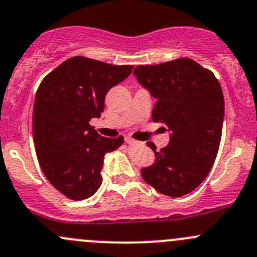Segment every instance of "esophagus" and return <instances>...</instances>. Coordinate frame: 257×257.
<instances>
[{"label":"esophagus","instance_id":"34e87169","mask_svg":"<svg viewBox=\"0 0 257 257\" xmlns=\"http://www.w3.org/2000/svg\"><path fill=\"white\" fill-rule=\"evenodd\" d=\"M125 142L128 144H132V145H133V144H143V143H139V142H136L134 139H132V138H125Z\"/></svg>","mask_w":257,"mask_h":257}]
</instances>
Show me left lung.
Returning <instances> with one entry per match:
<instances>
[{"mask_svg":"<svg viewBox=\"0 0 257 257\" xmlns=\"http://www.w3.org/2000/svg\"><path fill=\"white\" fill-rule=\"evenodd\" d=\"M139 84L157 99L152 118L169 132V144L142 177L160 194L172 198L195 190L208 177L216 158L224 121V95L211 71L190 58L133 71Z\"/></svg>","mask_w":257,"mask_h":257,"instance_id":"1","label":"left lung"}]
</instances>
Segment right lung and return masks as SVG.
Masks as SVG:
<instances>
[{
	"label": "right lung",
	"mask_w": 257,
	"mask_h": 257,
	"mask_svg": "<svg viewBox=\"0 0 257 257\" xmlns=\"http://www.w3.org/2000/svg\"><path fill=\"white\" fill-rule=\"evenodd\" d=\"M133 66H112L84 57L59 64L42 80L33 107V139L43 174L67 198L83 200L102 185L103 159L123 137L99 136L89 124L104 110L108 90Z\"/></svg>",
	"instance_id": "add662e5"
}]
</instances>
